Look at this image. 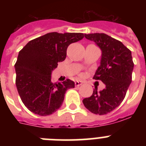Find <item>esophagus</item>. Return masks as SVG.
Returning <instances> with one entry per match:
<instances>
[{"mask_svg": "<svg viewBox=\"0 0 146 146\" xmlns=\"http://www.w3.org/2000/svg\"><path fill=\"white\" fill-rule=\"evenodd\" d=\"M74 84H75V86H77V87H79V86H82V82H81V81H75V82H74Z\"/></svg>", "mask_w": 146, "mask_h": 146, "instance_id": "obj_1", "label": "esophagus"}]
</instances>
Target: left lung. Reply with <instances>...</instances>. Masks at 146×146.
<instances>
[{"label":"left lung","mask_w":146,"mask_h":146,"mask_svg":"<svg viewBox=\"0 0 146 146\" xmlns=\"http://www.w3.org/2000/svg\"><path fill=\"white\" fill-rule=\"evenodd\" d=\"M85 37L101 49L100 66L94 79L101 80L105 88L98 92L96 88L92 95L82 102L94 114H108L123 102L131 82L134 69L131 52L122 42L105 33L85 34Z\"/></svg>","instance_id":"1"}]
</instances>
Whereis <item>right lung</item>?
<instances>
[{
  "mask_svg": "<svg viewBox=\"0 0 146 146\" xmlns=\"http://www.w3.org/2000/svg\"><path fill=\"white\" fill-rule=\"evenodd\" d=\"M83 37L82 33L52 32L30 41L19 52L15 65L16 86L30 111L46 116L60 108L66 91L74 88V82L69 79L52 82V72L65 60L69 45Z\"/></svg>",
  "mask_w": 146,
  "mask_h": 146,
  "instance_id": "1",
  "label": "right lung"
}]
</instances>
